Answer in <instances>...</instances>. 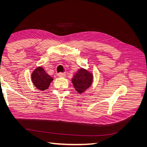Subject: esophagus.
<instances>
[{
	"instance_id": "esophagus-1",
	"label": "esophagus",
	"mask_w": 147,
	"mask_h": 147,
	"mask_svg": "<svg viewBox=\"0 0 147 147\" xmlns=\"http://www.w3.org/2000/svg\"><path fill=\"white\" fill-rule=\"evenodd\" d=\"M57 75H58V77H65V74L64 73L61 72V73H59Z\"/></svg>"
}]
</instances>
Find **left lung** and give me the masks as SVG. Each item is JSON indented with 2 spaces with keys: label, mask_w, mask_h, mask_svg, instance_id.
Wrapping results in <instances>:
<instances>
[{
  "label": "left lung",
  "mask_w": 147,
  "mask_h": 147,
  "mask_svg": "<svg viewBox=\"0 0 147 147\" xmlns=\"http://www.w3.org/2000/svg\"><path fill=\"white\" fill-rule=\"evenodd\" d=\"M92 80V74L86 69L81 68L74 75L72 82L76 91L80 94H82L91 86Z\"/></svg>",
  "instance_id": "left-lung-1"
}]
</instances>
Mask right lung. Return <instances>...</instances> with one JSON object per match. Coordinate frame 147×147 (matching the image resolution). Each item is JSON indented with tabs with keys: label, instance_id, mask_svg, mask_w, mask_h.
<instances>
[{
	"label": "right lung",
	"instance_id": "obj_1",
	"mask_svg": "<svg viewBox=\"0 0 147 147\" xmlns=\"http://www.w3.org/2000/svg\"><path fill=\"white\" fill-rule=\"evenodd\" d=\"M31 79L35 88L42 91L47 90L53 80V78L42 67H38L33 71L31 75Z\"/></svg>",
	"mask_w": 147,
	"mask_h": 147
}]
</instances>
